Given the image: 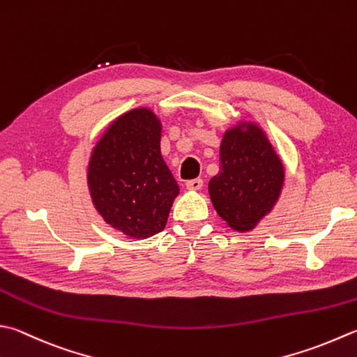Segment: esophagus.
I'll use <instances>...</instances> for the list:
<instances>
[{"mask_svg": "<svg viewBox=\"0 0 357 357\" xmlns=\"http://www.w3.org/2000/svg\"><path fill=\"white\" fill-rule=\"evenodd\" d=\"M185 187L188 188V190H201V187H202V179L197 178V179H190V181H187Z\"/></svg>", "mask_w": 357, "mask_h": 357, "instance_id": "esophagus-1", "label": "esophagus"}]
</instances>
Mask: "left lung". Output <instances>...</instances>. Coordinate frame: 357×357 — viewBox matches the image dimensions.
Segmentation results:
<instances>
[{"label":"left lung","mask_w":357,"mask_h":357,"mask_svg":"<svg viewBox=\"0 0 357 357\" xmlns=\"http://www.w3.org/2000/svg\"><path fill=\"white\" fill-rule=\"evenodd\" d=\"M284 167L260 125L240 121L226 130L220 173L208 183L216 213L236 232L255 229L280 198Z\"/></svg>","instance_id":"8db88e82"}]
</instances>
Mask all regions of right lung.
I'll return each mask as SVG.
<instances>
[{
  "instance_id": "right-lung-1",
  "label": "right lung",
  "mask_w": 357,
  "mask_h": 357,
  "mask_svg": "<svg viewBox=\"0 0 357 357\" xmlns=\"http://www.w3.org/2000/svg\"><path fill=\"white\" fill-rule=\"evenodd\" d=\"M162 123L149 108L114 119L91 153L88 188L96 211L130 238L164 230L178 183L160 155Z\"/></svg>"
}]
</instances>
